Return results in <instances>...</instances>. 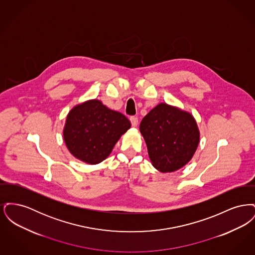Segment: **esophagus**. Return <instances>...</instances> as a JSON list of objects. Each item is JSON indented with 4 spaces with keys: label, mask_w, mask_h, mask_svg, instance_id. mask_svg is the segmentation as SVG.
<instances>
[{
    "label": "esophagus",
    "mask_w": 255,
    "mask_h": 255,
    "mask_svg": "<svg viewBox=\"0 0 255 255\" xmlns=\"http://www.w3.org/2000/svg\"><path fill=\"white\" fill-rule=\"evenodd\" d=\"M130 122L132 123L133 127H136L137 124H138V119L136 117H131L130 118Z\"/></svg>",
    "instance_id": "34e87169"
}]
</instances>
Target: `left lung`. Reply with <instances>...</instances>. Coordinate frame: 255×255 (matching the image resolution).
I'll return each mask as SVG.
<instances>
[{"label":"left lung","mask_w":255,"mask_h":255,"mask_svg":"<svg viewBox=\"0 0 255 255\" xmlns=\"http://www.w3.org/2000/svg\"><path fill=\"white\" fill-rule=\"evenodd\" d=\"M139 131L145 140L152 165L170 173L186 165L200 143V130L187 111L159 103L142 119Z\"/></svg>","instance_id":"1"}]
</instances>
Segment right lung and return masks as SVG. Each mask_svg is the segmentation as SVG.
<instances>
[{
	"label": "right lung",
	"mask_w": 255,
	"mask_h": 255,
	"mask_svg": "<svg viewBox=\"0 0 255 255\" xmlns=\"http://www.w3.org/2000/svg\"><path fill=\"white\" fill-rule=\"evenodd\" d=\"M131 122L122 113L89 99L69 112L63 129L66 146L74 158L97 164L108 158Z\"/></svg>",
	"instance_id": "obj_1"
}]
</instances>
